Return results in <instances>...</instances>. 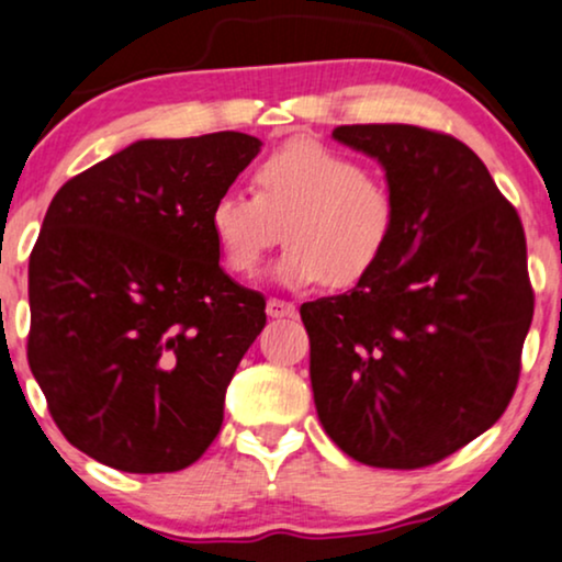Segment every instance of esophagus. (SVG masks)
<instances>
[{
  "label": "esophagus",
  "instance_id": "1",
  "mask_svg": "<svg viewBox=\"0 0 562 562\" xmlns=\"http://www.w3.org/2000/svg\"><path fill=\"white\" fill-rule=\"evenodd\" d=\"M297 314V308L293 303L280 301V297H269L267 301V316L269 318H293Z\"/></svg>",
  "mask_w": 562,
  "mask_h": 562
}]
</instances>
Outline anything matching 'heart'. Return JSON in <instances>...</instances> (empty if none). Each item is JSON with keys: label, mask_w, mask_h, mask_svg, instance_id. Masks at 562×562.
Returning a JSON list of instances; mask_svg holds the SVG:
<instances>
[{"label": "heart", "mask_w": 562, "mask_h": 562, "mask_svg": "<svg viewBox=\"0 0 562 562\" xmlns=\"http://www.w3.org/2000/svg\"><path fill=\"white\" fill-rule=\"evenodd\" d=\"M207 225L220 265L236 277L257 272L265 254L288 240L274 280L288 288H352L381 259L400 225L389 183L350 155L316 139H293L254 168V194L223 191Z\"/></svg>", "instance_id": "b5f03b06"}]
</instances>
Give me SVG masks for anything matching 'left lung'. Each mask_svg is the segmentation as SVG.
<instances>
[{"label":"left lung","mask_w":562,"mask_h":562,"mask_svg":"<svg viewBox=\"0 0 562 562\" xmlns=\"http://www.w3.org/2000/svg\"><path fill=\"white\" fill-rule=\"evenodd\" d=\"M386 170L400 225L350 293L301 305L326 436L383 470H420L498 423L535 316L518 212L464 142L412 124L337 126Z\"/></svg>","instance_id":"1"}]
</instances>
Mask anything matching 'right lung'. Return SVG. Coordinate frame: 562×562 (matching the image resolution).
Segmentation results:
<instances>
[{
  "label": "right lung",
  "mask_w": 562,
  "mask_h": 562,
  "mask_svg": "<svg viewBox=\"0 0 562 562\" xmlns=\"http://www.w3.org/2000/svg\"><path fill=\"white\" fill-rule=\"evenodd\" d=\"M259 150L240 132L139 139L48 204L27 363L56 428L105 467L179 472L220 432L267 303L223 272L207 215Z\"/></svg>",
  "instance_id": "1"
}]
</instances>
